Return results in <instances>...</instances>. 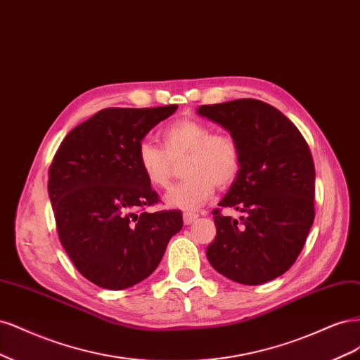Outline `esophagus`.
<instances>
[{"mask_svg":"<svg viewBox=\"0 0 360 360\" xmlns=\"http://www.w3.org/2000/svg\"><path fill=\"white\" fill-rule=\"evenodd\" d=\"M197 218H199V215H197V214L185 212V214H184V224H185V226H190V224H193V223L195 221Z\"/></svg>","mask_w":360,"mask_h":360,"instance_id":"34e87169","label":"esophagus"}]
</instances>
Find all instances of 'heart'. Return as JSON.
I'll use <instances>...</instances> for the list:
<instances>
[{"label":"heart","mask_w":360,"mask_h":360,"mask_svg":"<svg viewBox=\"0 0 360 360\" xmlns=\"http://www.w3.org/2000/svg\"><path fill=\"white\" fill-rule=\"evenodd\" d=\"M161 145L142 141L137 161L148 182L166 188L176 161L185 179L166 194V203L175 210L193 212L210 199L214 185L229 187L242 167V150L236 139L227 133H212L207 124L197 120H178L160 133Z\"/></svg>","instance_id":"1"}]
</instances>
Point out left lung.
Returning a JSON list of instances; mask_svg holds the SVG:
<instances>
[{"label":"left lung","instance_id":"left-lung-1","mask_svg":"<svg viewBox=\"0 0 360 360\" xmlns=\"http://www.w3.org/2000/svg\"><path fill=\"white\" fill-rule=\"evenodd\" d=\"M197 113L223 125L242 150L238 178L214 210L217 236L206 248L212 268L229 280L259 285L292 268L314 221L316 169L297 127L271 104L239 98L203 104Z\"/></svg>","mask_w":360,"mask_h":360}]
</instances>
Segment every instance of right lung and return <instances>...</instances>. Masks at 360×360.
<instances>
[{"label": "right lung", "mask_w": 360, "mask_h": 360, "mask_svg": "<svg viewBox=\"0 0 360 360\" xmlns=\"http://www.w3.org/2000/svg\"><path fill=\"white\" fill-rule=\"evenodd\" d=\"M176 104L109 108L65 136L49 167L58 236L86 280L108 290L143 281L182 229L181 211L145 212L160 197L137 161V146Z\"/></svg>", "instance_id": "add662e5"}]
</instances>
